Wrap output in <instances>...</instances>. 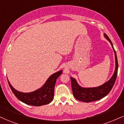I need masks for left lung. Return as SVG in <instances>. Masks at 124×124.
I'll return each mask as SVG.
<instances>
[{"instance_id":"obj_1","label":"left lung","mask_w":124,"mask_h":124,"mask_svg":"<svg viewBox=\"0 0 124 124\" xmlns=\"http://www.w3.org/2000/svg\"><path fill=\"white\" fill-rule=\"evenodd\" d=\"M104 37L108 41L110 42L111 46L113 49L115 55V61H116V67L115 71L113 76L108 82L100 86L96 87L91 88H83L80 86L78 83L76 82L75 79L71 77V87L72 90L73 95L76 99L80 101L85 102H91L93 101L99 100L102 98L106 96L111 90L115 83L116 78H117V72H118V60H117V54L114 50L112 42L109 37L107 36L106 34L104 33Z\"/></svg>"}]
</instances>
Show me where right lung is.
I'll use <instances>...</instances> for the list:
<instances>
[{"instance_id": "right-lung-1", "label": "right lung", "mask_w": 124, "mask_h": 124, "mask_svg": "<svg viewBox=\"0 0 124 124\" xmlns=\"http://www.w3.org/2000/svg\"><path fill=\"white\" fill-rule=\"evenodd\" d=\"M62 70L57 72L49 76L42 87L31 93H25L18 91L12 86L8 79V83L15 97L27 105L39 106L47 105L53 100L54 97V85L56 79L62 74Z\"/></svg>"}]
</instances>
